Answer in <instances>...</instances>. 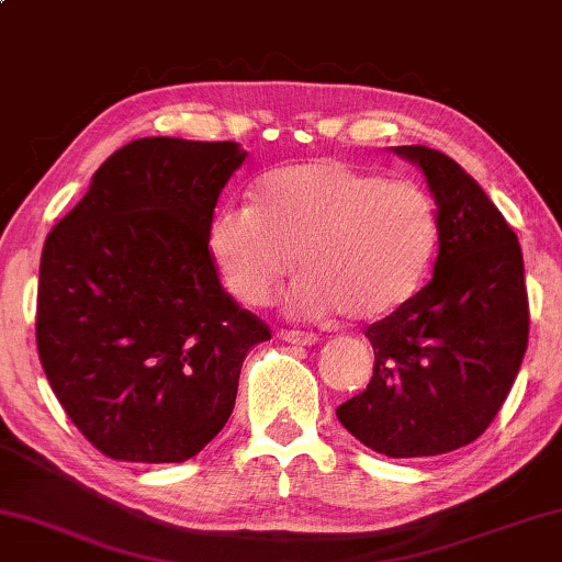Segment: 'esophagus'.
Listing matches in <instances>:
<instances>
[{"mask_svg": "<svg viewBox=\"0 0 562 562\" xmlns=\"http://www.w3.org/2000/svg\"><path fill=\"white\" fill-rule=\"evenodd\" d=\"M279 337L283 341H289V345H301V347H308L316 341V335H312V331H299V329H281Z\"/></svg>", "mask_w": 562, "mask_h": 562, "instance_id": "1", "label": "esophagus"}]
</instances>
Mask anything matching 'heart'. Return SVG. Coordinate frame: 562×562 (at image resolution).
Instances as JSON below:
<instances>
[{
	"mask_svg": "<svg viewBox=\"0 0 562 562\" xmlns=\"http://www.w3.org/2000/svg\"><path fill=\"white\" fill-rule=\"evenodd\" d=\"M438 231L436 202L420 184L312 159L263 175L256 205L217 210L207 248L243 304H266L299 261L304 273L286 294L291 312L375 322L416 296Z\"/></svg>",
	"mask_w": 562,
	"mask_h": 562,
	"instance_id": "1",
	"label": "heart"
}]
</instances>
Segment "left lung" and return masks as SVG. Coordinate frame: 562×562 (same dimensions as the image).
<instances>
[{"mask_svg": "<svg viewBox=\"0 0 562 562\" xmlns=\"http://www.w3.org/2000/svg\"><path fill=\"white\" fill-rule=\"evenodd\" d=\"M395 151L436 198L434 279L364 331L372 380L337 418L390 459L438 457L476 441L507 401L530 335L525 263L515 231L457 161L420 144Z\"/></svg>", "mask_w": 562, "mask_h": 562, "instance_id": "obj_1", "label": "left lung"}]
</instances>
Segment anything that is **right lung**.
Masks as SVG:
<instances>
[{
	"label": "right lung",
	"mask_w": 562,
	"mask_h": 562,
	"mask_svg": "<svg viewBox=\"0 0 562 562\" xmlns=\"http://www.w3.org/2000/svg\"><path fill=\"white\" fill-rule=\"evenodd\" d=\"M248 154L146 136L113 151L40 258L37 352L76 428L116 461L192 459L271 329L217 279L207 227Z\"/></svg>",
	"instance_id": "obj_1"
}]
</instances>
